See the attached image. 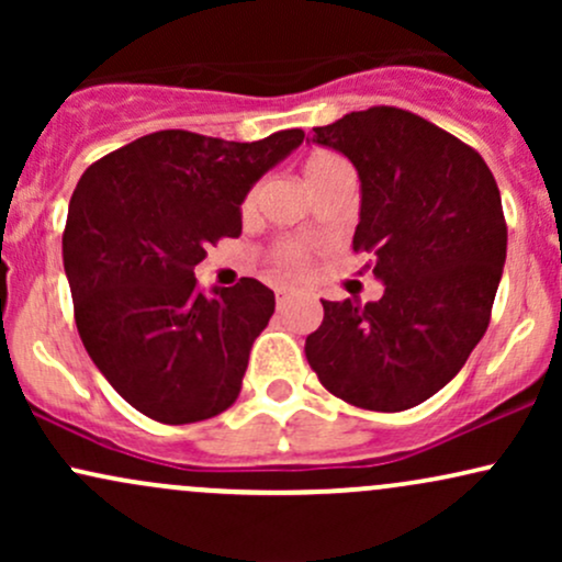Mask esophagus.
<instances>
[{"label": "esophagus", "mask_w": 562, "mask_h": 562, "mask_svg": "<svg viewBox=\"0 0 562 562\" xmlns=\"http://www.w3.org/2000/svg\"><path fill=\"white\" fill-rule=\"evenodd\" d=\"M290 295L288 288H277V306H282L285 303V299Z\"/></svg>", "instance_id": "1"}]
</instances>
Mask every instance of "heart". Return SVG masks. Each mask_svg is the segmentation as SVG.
Wrapping results in <instances>:
<instances>
[{"label": "heart", "mask_w": 562, "mask_h": 562, "mask_svg": "<svg viewBox=\"0 0 562 562\" xmlns=\"http://www.w3.org/2000/svg\"><path fill=\"white\" fill-rule=\"evenodd\" d=\"M303 177L312 184V190L317 192L319 187L327 182H335V179L351 177V166L346 164V158H340L338 153L330 150H317L312 153L306 160H303ZM259 203V184L250 187L248 195L243 198V214H250ZM272 263L282 272H295V269H303L308 261V245L299 240V237H280L272 245Z\"/></svg>", "instance_id": "obj_1"}]
</instances>
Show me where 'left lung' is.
<instances>
[{
	"label": "left lung",
	"mask_w": 562,
	"mask_h": 562,
	"mask_svg": "<svg viewBox=\"0 0 562 562\" xmlns=\"http://www.w3.org/2000/svg\"><path fill=\"white\" fill-rule=\"evenodd\" d=\"M357 166L353 250L372 256L380 301H322L308 364L333 396L402 412L441 391L492 319L507 256L499 187L473 147L417 113L375 105L314 126Z\"/></svg>",
	"instance_id": "8db88e82"
}]
</instances>
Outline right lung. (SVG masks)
I'll return each mask as SVG.
<instances>
[{
	"instance_id": "obj_1",
	"label": "right lung",
	"mask_w": 562,
	"mask_h": 562,
	"mask_svg": "<svg viewBox=\"0 0 562 562\" xmlns=\"http://www.w3.org/2000/svg\"><path fill=\"white\" fill-rule=\"evenodd\" d=\"M301 142V128L259 142L164 128L81 173L63 232L74 319L97 370L150 420H209L240 396L274 293L243 277L205 295L195 267L240 235L243 198Z\"/></svg>"
}]
</instances>
